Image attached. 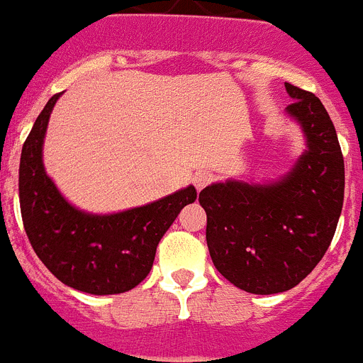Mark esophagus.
I'll return each instance as SVG.
<instances>
[{
    "mask_svg": "<svg viewBox=\"0 0 363 363\" xmlns=\"http://www.w3.org/2000/svg\"><path fill=\"white\" fill-rule=\"evenodd\" d=\"M210 182H212V174H210L208 171H199L192 176V184H194V187L198 189V191L205 189Z\"/></svg>",
    "mask_w": 363,
    "mask_h": 363,
    "instance_id": "1",
    "label": "esophagus"
}]
</instances>
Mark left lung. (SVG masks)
I'll use <instances>...</instances> for the list:
<instances>
[{
	"label": "left lung",
	"instance_id": "1",
	"mask_svg": "<svg viewBox=\"0 0 363 363\" xmlns=\"http://www.w3.org/2000/svg\"><path fill=\"white\" fill-rule=\"evenodd\" d=\"M285 113L301 128L305 151L274 182L226 179L199 192L206 244L217 271L251 294L291 291L330 247L344 203V158L317 96L285 84Z\"/></svg>",
	"mask_w": 363,
	"mask_h": 363
}]
</instances>
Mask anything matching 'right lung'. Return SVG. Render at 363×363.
<instances>
[{"label": "right lung", "instance_id": "1", "mask_svg": "<svg viewBox=\"0 0 363 363\" xmlns=\"http://www.w3.org/2000/svg\"><path fill=\"white\" fill-rule=\"evenodd\" d=\"M60 96L46 103L21 153L24 230L37 257L67 287L94 296L132 291L150 274L158 242L198 192L189 185L113 213H91L69 203L48 176L43 158L48 123Z\"/></svg>", "mask_w": 363, "mask_h": 363}]
</instances>
